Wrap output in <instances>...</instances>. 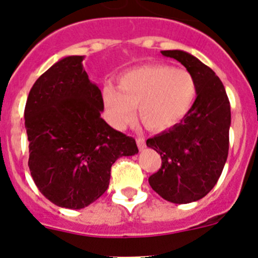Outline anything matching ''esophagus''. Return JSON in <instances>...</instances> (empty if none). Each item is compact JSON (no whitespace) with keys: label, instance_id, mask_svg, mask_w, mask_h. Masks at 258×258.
Returning a JSON list of instances; mask_svg holds the SVG:
<instances>
[{"label":"esophagus","instance_id":"esophagus-1","mask_svg":"<svg viewBox=\"0 0 258 258\" xmlns=\"http://www.w3.org/2000/svg\"><path fill=\"white\" fill-rule=\"evenodd\" d=\"M136 142H137V147H139L140 151L145 150V148H146V141H145L144 137H137Z\"/></svg>","mask_w":258,"mask_h":258}]
</instances>
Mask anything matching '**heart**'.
<instances>
[{"instance_id":"1","label":"heart","mask_w":258,"mask_h":258,"mask_svg":"<svg viewBox=\"0 0 258 258\" xmlns=\"http://www.w3.org/2000/svg\"><path fill=\"white\" fill-rule=\"evenodd\" d=\"M196 98V82L186 70L155 63L130 70L119 76L118 88H102L103 106L111 124L122 128L135 116V107L153 131L175 127L186 117Z\"/></svg>"}]
</instances>
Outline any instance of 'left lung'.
I'll return each instance as SVG.
<instances>
[{"mask_svg": "<svg viewBox=\"0 0 258 258\" xmlns=\"http://www.w3.org/2000/svg\"><path fill=\"white\" fill-rule=\"evenodd\" d=\"M177 59L196 82V100L183 119L168 131L146 141L161 155L162 165L150 176L153 191L172 204L201 200L215 187L228 155L231 107L215 72L181 49L162 51Z\"/></svg>", "mask_w": 258, "mask_h": 258, "instance_id": "obj_1", "label": "left lung"}]
</instances>
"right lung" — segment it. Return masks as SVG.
<instances>
[{"label":"right lung","instance_id":"add662e5","mask_svg":"<svg viewBox=\"0 0 258 258\" xmlns=\"http://www.w3.org/2000/svg\"><path fill=\"white\" fill-rule=\"evenodd\" d=\"M85 56H66L32 86L25 107L28 167L56 206L81 210L102 196L111 166L139 153L136 141L101 117V90L83 70Z\"/></svg>","mask_w":258,"mask_h":258}]
</instances>
